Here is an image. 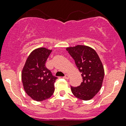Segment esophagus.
<instances>
[{
	"label": "esophagus",
	"instance_id": "34e87169",
	"mask_svg": "<svg viewBox=\"0 0 126 126\" xmlns=\"http://www.w3.org/2000/svg\"><path fill=\"white\" fill-rule=\"evenodd\" d=\"M63 78H64V79H69V75L66 74L65 76H64V77H63Z\"/></svg>",
	"mask_w": 126,
	"mask_h": 126
}]
</instances>
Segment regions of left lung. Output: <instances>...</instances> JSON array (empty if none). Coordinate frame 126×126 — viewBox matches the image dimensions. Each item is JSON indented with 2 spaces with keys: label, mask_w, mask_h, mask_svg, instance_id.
Returning a JSON list of instances; mask_svg holds the SVG:
<instances>
[{
  "label": "left lung",
  "mask_w": 126,
  "mask_h": 126,
  "mask_svg": "<svg viewBox=\"0 0 126 126\" xmlns=\"http://www.w3.org/2000/svg\"><path fill=\"white\" fill-rule=\"evenodd\" d=\"M80 72L83 82L77 87L71 86L72 94L80 99H92L101 90L104 77L102 63L96 52L88 46L78 45L66 49Z\"/></svg>",
  "instance_id": "1"
}]
</instances>
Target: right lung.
<instances>
[{
	"label": "right lung",
	"mask_w": 126,
	"mask_h": 126,
	"mask_svg": "<svg viewBox=\"0 0 126 126\" xmlns=\"http://www.w3.org/2000/svg\"><path fill=\"white\" fill-rule=\"evenodd\" d=\"M52 50L44 47L34 50L29 56L22 71V81L26 93L36 101L49 98L55 90L57 77L46 67Z\"/></svg>",
	"instance_id": "add662e5"
}]
</instances>
